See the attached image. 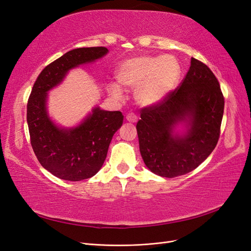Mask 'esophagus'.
Listing matches in <instances>:
<instances>
[{
	"instance_id": "34e87169",
	"label": "esophagus",
	"mask_w": 251,
	"mask_h": 251,
	"mask_svg": "<svg viewBox=\"0 0 251 251\" xmlns=\"http://www.w3.org/2000/svg\"><path fill=\"white\" fill-rule=\"evenodd\" d=\"M126 118L128 123H136V121H137V119H138L137 116H136L134 113H128Z\"/></svg>"
}]
</instances>
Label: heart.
<instances>
[{"label":"heart","mask_w":251,"mask_h":251,"mask_svg":"<svg viewBox=\"0 0 251 251\" xmlns=\"http://www.w3.org/2000/svg\"><path fill=\"white\" fill-rule=\"evenodd\" d=\"M180 76V65L172 55H140L132 57L120 66L116 77L127 90H134L135 100L142 107L161 102L168 96ZM109 93L120 98L123 90L115 82H111Z\"/></svg>","instance_id":"b5f03b06"}]
</instances>
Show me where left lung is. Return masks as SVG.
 <instances>
[{"instance_id": "left-lung-1", "label": "left lung", "mask_w": 251, "mask_h": 251, "mask_svg": "<svg viewBox=\"0 0 251 251\" xmlns=\"http://www.w3.org/2000/svg\"><path fill=\"white\" fill-rule=\"evenodd\" d=\"M223 112L224 97L215 74L192 57L179 88L141 110L136 128L147 168L166 178L198 168L217 146ZM180 123L187 127L183 133L174 131Z\"/></svg>"}]
</instances>
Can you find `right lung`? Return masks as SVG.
Here are the masks:
<instances>
[{"mask_svg": "<svg viewBox=\"0 0 251 251\" xmlns=\"http://www.w3.org/2000/svg\"><path fill=\"white\" fill-rule=\"evenodd\" d=\"M108 52L105 47H90L65 53L40 73L29 96L27 124L33 151L43 168L59 179L80 181L93 177L101 169L124 115L95 107L76 126H58L47 111L48 92L71 69L93 63Z\"/></svg>", "mask_w": 251, "mask_h": 251, "instance_id": "obj_1", "label": "right lung"}]
</instances>
